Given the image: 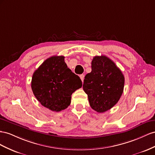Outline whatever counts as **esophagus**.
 I'll return each instance as SVG.
<instances>
[{
	"label": "esophagus",
	"instance_id": "obj_1",
	"mask_svg": "<svg viewBox=\"0 0 155 155\" xmlns=\"http://www.w3.org/2000/svg\"><path fill=\"white\" fill-rule=\"evenodd\" d=\"M80 78L81 79V81L83 82L84 81V74H81L80 75Z\"/></svg>",
	"mask_w": 155,
	"mask_h": 155
}]
</instances>
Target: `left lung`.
<instances>
[{"label":"left lung","instance_id":"obj_1","mask_svg":"<svg viewBox=\"0 0 155 155\" xmlns=\"http://www.w3.org/2000/svg\"><path fill=\"white\" fill-rule=\"evenodd\" d=\"M125 77L114 61L106 56H96L91 61V71L84 78L83 90L90 107L103 113L116 105L123 92Z\"/></svg>","mask_w":155,"mask_h":155}]
</instances>
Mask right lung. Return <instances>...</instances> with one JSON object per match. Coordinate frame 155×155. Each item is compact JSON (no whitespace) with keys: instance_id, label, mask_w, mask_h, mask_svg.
Masks as SVG:
<instances>
[{"instance_id":"right-lung-1","label":"right lung","mask_w":155,"mask_h":155,"mask_svg":"<svg viewBox=\"0 0 155 155\" xmlns=\"http://www.w3.org/2000/svg\"><path fill=\"white\" fill-rule=\"evenodd\" d=\"M64 58L53 56L44 61L34 71L31 82L38 101L54 112L67 108L73 93L82 86L80 77L68 68Z\"/></svg>"}]
</instances>
